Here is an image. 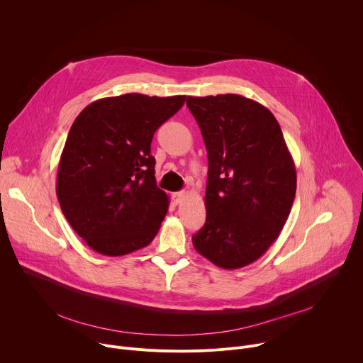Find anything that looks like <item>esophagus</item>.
<instances>
[{
	"instance_id": "34e87169",
	"label": "esophagus",
	"mask_w": 363,
	"mask_h": 363,
	"mask_svg": "<svg viewBox=\"0 0 363 363\" xmlns=\"http://www.w3.org/2000/svg\"><path fill=\"white\" fill-rule=\"evenodd\" d=\"M184 198H185V194H184V192H174V194H172V201H174L175 205L181 203Z\"/></svg>"
}]
</instances>
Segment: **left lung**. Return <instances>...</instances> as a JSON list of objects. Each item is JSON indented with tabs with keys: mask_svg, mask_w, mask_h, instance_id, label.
Listing matches in <instances>:
<instances>
[{
	"mask_svg": "<svg viewBox=\"0 0 363 363\" xmlns=\"http://www.w3.org/2000/svg\"><path fill=\"white\" fill-rule=\"evenodd\" d=\"M199 125L208 182L206 220L195 250L234 270L260 258L277 240L296 195V168L281 129L260 103L240 94L186 97Z\"/></svg>",
	"mask_w": 363,
	"mask_h": 363,
	"instance_id": "obj_1",
	"label": "left lung"
}]
</instances>
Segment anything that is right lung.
I'll use <instances>...</instances> for the list:
<instances>
[{
  "mask_svg": "<svg viewBox=\"0 0 363 363\" xmlns=\"http://www.w3.org/2000/svg\"><path fill=\"white\" fill-rule=\"evenodd\" d=\"M185 97H105L90 103L73 122L56 192L66 220L91 250L125 255L158 234L169 198L157 186L150 143Z\"/></svg>",
  "mask_w": 363,
  "mask_h": 363,
  "instance_id": "add662e5",
  "label": "right lung"
}]
</instances>
